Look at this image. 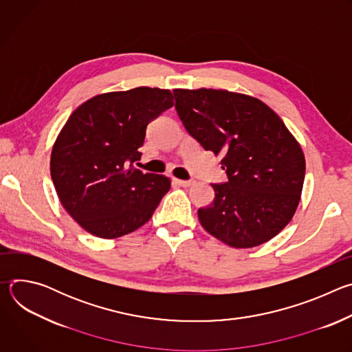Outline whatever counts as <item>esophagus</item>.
I'll list each match as a JSON object with an SVG mask.
<instances>
[{"label":"esophagus","mask_w":352,"mask_h":352,"mask_svg":"<svg viewBox=\"0 0 352 352\" xmlns=\"http://www.w3.org/2000/svg\"><path fill=\"white\" fill-rule=\"evenodd\" d=\"M174 182L178 184L179 186H184V188H188L193 184V181H185V179H177V178H174Z\"/></svg>","instance_id":"obj_1"}]
</instances>
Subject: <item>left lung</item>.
Returning a JSON list of instances; mask_svg holds the SVG:
<instances>
[{
	"mask_svg": "<svg viewBox=\"0 0 352 352\" xmlns=\"http://www.w3.org/2000/svg\"><path fill=\"white\" fill-rule=\"evenodd\" d=\"M188 133L221 155L228 181L197 210L204 228L232 248H254L292 219L302 192L305 156L281 118L259 98L216 89H174Z\"/></svg>",
	"mask_w": 352,
	"mask_h": 352,
	"instance_id": "1",
	"label": "left lung"
}]
</instances>
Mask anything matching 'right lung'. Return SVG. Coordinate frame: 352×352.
<instances>
[{"label": "right lung", "mask_w": 352, "mask_h": 352, "mask_svg": "<svg viewBox=\"0 0 352 352\" xmlns=\"http://www.w3.org/2000/svg\"><path fill=\"white\" fill-rule=\"evenodd\" d=\"M173 106L170 90L142 86L94 96L69 116L50 171L61 205L83 230L113 239L153 216L171 181L133 163L147 124Z\"/></svg>", "instance_id": "right-lung-1"}]
</instances>
